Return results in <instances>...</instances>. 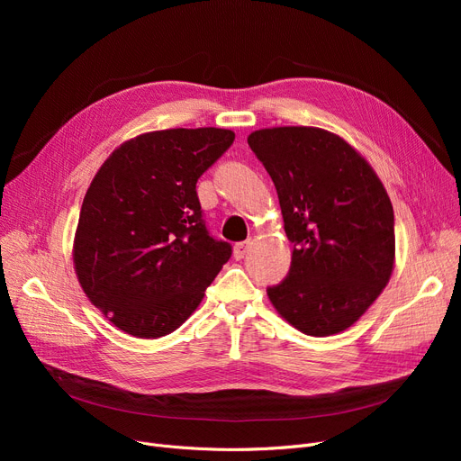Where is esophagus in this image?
<instances>
[{"mask_svg":"<svg viewBox=\"0 0 461 461\" xmlns=\"http://www.w3.org/2000/svg\"><path fill=\"white\" fill-rule=\"evenodd\" d=\"M250 245H252V240H243V243H237L235 247H233V258L239 261V259H243L245 256H247V252L250 250Z\"/></svg>","mask_w":461,"mask_h":461,"instance_id":"34e87169","label":"esophagus"}]
</instances>
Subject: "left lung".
<instances>
[{
  "label": "left lung",
  "mask_w": 461,
  "mask_h": 461,
  "mask_svg": "<svg viewBox=\"0 0 461 461\" xmlns=\"http://www.w3.org/2000/svg\"><path fill=\"white\" fill-rule=\"evenodd\" d=\"M249 145L276 186L294 245L287 276L267 287L273 306L304 334L346 330L394 265V211L379 177L348 141L321 129H263Z\"/></svg>",
  "instance_id": "obj_1"
}]
</instances>
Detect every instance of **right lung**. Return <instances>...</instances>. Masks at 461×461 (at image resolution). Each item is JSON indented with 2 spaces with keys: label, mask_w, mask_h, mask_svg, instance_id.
<instances>
[{
  "label": "right lung",
  "mask_w": 461,
  "mask_h": 461,
  "mask_svg": "<svg viewBox=\"0 0 461 461\" xmlns=\"http://www.w3.org/2000/svg\"><path fill=\"white\" fill-rule=\"evenodd\" d=\"M226 129L141 134L112 153L82 203L77 275L121 330L160 338L198 308L231 258L203 221L196 183L233 143Z\"/></svg>",
  "instance_id": "1"
}]
</instances>
